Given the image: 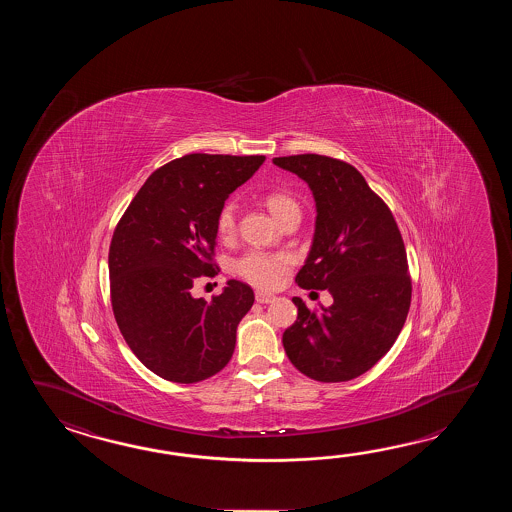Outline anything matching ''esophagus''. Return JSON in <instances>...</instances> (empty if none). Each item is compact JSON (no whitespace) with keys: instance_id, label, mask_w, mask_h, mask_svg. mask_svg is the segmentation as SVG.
<instances>
[{"instance_id":"obj_1","label":"esophagus","mask_w":512,"mask_h":512,"mask_svg":"<svg viewBox=\"0 0 512 512\" xmlns=\"http://www.w3.org/2000/svg\"><path fill=\"white\" fill-rule=\"evenodd\" d=\"M276 300V296L274 294L261 293V291H256V302L258 304H271Z\"/></svg>"}]
</instances>
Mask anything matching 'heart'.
<instances>
[{"label": "heart", "instance_id": "1", "mask_svg": "<svg viewBox=\"0 0 512 512\" xmlns=\"http://www.w3.org/2000/svg\"><path fill=\"white\" fill-rule=\"evenodd\" d=\"M265 205L269 208L274 218L282 223L287 214L293 210H298V203L293 197L285 196L280 192H272L265 197ZM218 232L221 238H230L236 230V207L234 203H227L225 207L219 210L218 214ZM291 256L283 252L260 251L252 249L245 252L238 260L234 261V272L241 276L243 280L260 287V289H272L276 287L283 274L289 271L291 267Z\"/></svg>", "mask_w": 512, "mask_h": 512}]
</instances>
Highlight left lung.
Masks as SVG:
<instances>
[{
  "label": "left lung",
  "instance_id": "obj_1",
  "mask_svg": "<svg viewBox=\"0 0 512 512\" xmlns=\"http://www.w3.org/2000/svg\"><path fill=\"white\" fill-rule=\"evenodd\" d=\"M272 163L304 179L315 197V236L296 283L333 296L315 311L294 296L298 318L283 348L309 379L351 381L390 351L406 322L412 280L403 236L355 166L316 153Z\"/></svg>",
  "mask_w": 512,
  "mask_h": 512
}]
</instances>
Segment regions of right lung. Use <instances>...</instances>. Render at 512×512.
Instances as JSON below:
<instances>
[{
    "label": "right lung",
    "instance_id": "obj_1",
    "mask_svg": "<svg viewBox=\"0 0 512 512\" xmlns=\"http://www.w3.org/2000/svg\"><path fill=\"white\" fill-rule=\"evenodd\" d=\"M263 155L190 153L155 170L117 223L109 245L111 307L135 357L166 381H205L229 364L236 329L254 304L247 283L194 298L216 276L218 214Z\"/></svg>",
    "mask_w": 512,
    "mask_h": 512
}]
</instances>
